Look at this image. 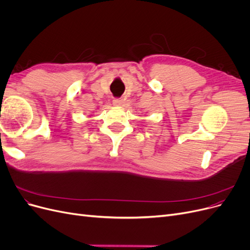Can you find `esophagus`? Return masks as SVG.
<instances>
[{"mask_svg":"<svg viewBox=\"0 0 250 250\" xmlns=\"http://www.w3.org/2000/svg\"><path fill=\"white\" fill-rule=\"evenodd\" d=\"M124 104V101L120 99H114L113 100V105L114 106H122Z\"/></svg>","mask_w":250,"mask_h":250,"instance_id":"obj_1","label":"esophagus"}]
</instances>
